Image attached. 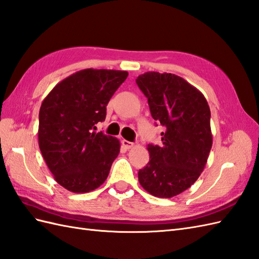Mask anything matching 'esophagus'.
<instances>
[{"label":"esophagus","mask_w":259,"mask_h":259,"mask_svg":"<svg viewBox=\"0 0 259 259\" xmlns=\"http://www.w3.org/2000/svg\"><path fill=\"white\" fill-rule=\"evenodd\" d=\"M122 146H123L125 149H131V148H134L135 143H134V142H130V141H128V140H122Z\"/></svg>","instance_id":"1"}]
</instances>
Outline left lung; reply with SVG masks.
Segmentation results:
<instances>
[{
    "mask_svg": "<svg viewBox=\"0 0 259 259\" xmlns=\"http://www.w3.org/2000/svg\"><path fill=\"white\" fill-rule=\"evenodd\" d=\"M152 118L164 127L161 146L148 144L149 163L139 170L142 188L170 198L193 184L212 148L211 111L203 94L182 77L148 71L136 79Z\"/></svg>",
    "mask_w": 259,
    "mask_h": 259,
    "instance_id": "obj_1",
    "label": "left lung"
}]
</instances>
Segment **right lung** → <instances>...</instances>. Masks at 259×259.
<instances>
[{
	"mask_svg": "<svg viewBox=\"0 0 259 259\" xmlns=\"http://www.w3.org/2000/svg\"><path fill=\"white\" fill-rule=\"evenodd\" d=\"M127 77L123 70H79L58 82L41 102L38 146L66 190L87 193L106 181L120 143L93 129L105 121L108 102Z\"/></svg>",
	"mask_w": 259,
	"mask_h": 259,
	"instance_id": "1",
	"label": "right lung"
}]
</instances>
